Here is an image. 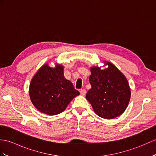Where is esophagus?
Wrapping results in <instances>:
<instances>
[{
  "label": "esophagus",
  "mask_w": 156,
  "mask_h": 156,
  "mask_svg": "<svg viewBox=\"0 0 156 156\" xmlns=\"http://www.w3.org/2000/svg\"><path fill=\"white\" fill-rule=\"evenodd\" d=\"M86 90H84V89L80 90V94L82 96H84L86 94Z\"/></svg>",
  "instance_id": "1"
}]
</instances>
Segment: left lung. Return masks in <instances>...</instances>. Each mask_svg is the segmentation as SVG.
<instances>
[{
    "label": "left lung",
    "mask_w": 156,
    "mask_h": 156,
    "mask_svg": "<svg viewBox=\"0 0 156 156\" xmlns=\"http://www.w3.org/2000/svg\"><path fill=\"white\" fill-rule=\"evenodd\" d=\"M107 68L94 66L90 68L89 80L92 88L86 94L98 116L113 119L124 113L131 97V90L124 74L112 63L104 61Z\"/></svg>",
    "instance_id": "left-lung-1"
}]
</instances>
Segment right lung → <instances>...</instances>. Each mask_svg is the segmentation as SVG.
<instances>
[{"mask_svg": "<svg viewBox=\"0 0 156 156\" xmlns=\"http://www.w3.org/2000/svg\"><path fill=\"white\" fill-rule=\"evenodd\" d=\"M80 92L64 78V66L56 64L52 68L45 64L30 81L29 96L34 107L43 114L54 115L65 110Z\"/></svg>", "mask_w": 156, "mask_h": 156, "instance_id": "1", "label": "right lung"}]
</instances>
